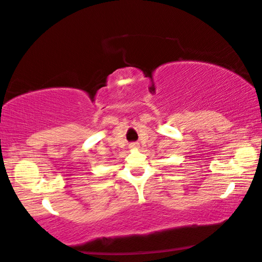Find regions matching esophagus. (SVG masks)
Returning a JSON list of instances; mask_svg holds the SVG:
<instances>
[{"label": "esophagus", "instance_id": "1", "mask_svg": "<svg viewBox=\"0 0 262 262\" xmlns=\"http://www.w3.org/2000/svg\"><path fill=\"white\" fill-rule=\"evenodd\" d=\"M129 148H130V149H138V148H139V143H136V142L130 143Z\"/></svg>", "mask_w": 262, "mask_h": 262}]
</instances>
